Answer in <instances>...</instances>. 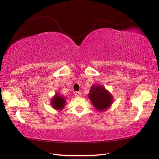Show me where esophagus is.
Segmentation results:
<instances>
[{"label":"esophagus","mask_w":159,"mask_h":159,"mask_svg":"<svg viewBox=\"0 0 159 159\" xmlns=\"http://www.w3.org/2000/svg\"><path fill=\"white\" fill-rule=\"evenodd\" d=\"M75 96H76V97H80V96H81V93H80V92H79V91L75 92Z\"/></svg>","instance_id":"obj_1"}]
</instances>
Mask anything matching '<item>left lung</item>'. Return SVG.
Instances as JSON below:
<instances>
[{
	"label": "left lung",
	"instance_id": "obj_1",
	"mask_svg": "<svg viewBox=\"0 0 159 159\" xmlns=\"http://www.w3.org/2000/svg\"><path fill=\"white\" fill-rule=\"evenodd\" d=\"M89 96L94 107L98 111L106 109L112 103L113 98L111 93L102 86H92Z\"/></svg>",
	"mask_w": 159,
	"mask_h": 159
}]
</instances>
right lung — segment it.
Here are the masks:
<instances>
[{
    "label": "right lung",
    "mask_w": 159,
    "mask_h": 159,
    "mask_svg": "<svg viewBox=\"0 0 159 159\" xmlns=\"http://www.w3.org/2000/svg\"><path fill=\"white\" fill-rule=\"evenodd\" d=\"M65 103H66L65 99L63 98L62 96H58V94L56 95V96L53 97V98L52 99V101H51L52 106H53V107L56 110L62 109V108L64 107Z\"/></svg>",
    "instance_id": "1"
}]
</instances>
